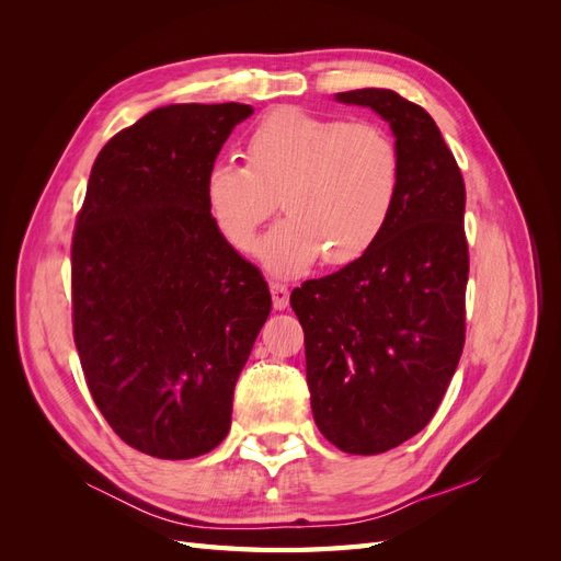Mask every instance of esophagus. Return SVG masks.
I'll return each mask as SVG.
<instances>
[{"instance_id": "obj_1", "label": "esophagus", "mask_w": 561, "mask_h": 561, "mask_svg": "<svg viewBox=\"0 0 561 561\" xmlns=\"http://www.w3.org/2000/svg\"><path fill=\"white\" fill-rule=\"evenodd\" d=\"M271 297H274V309L283 311L287 307V301H290V290H287L285 283L271 280Z\"/></svg>"}]
</instances>
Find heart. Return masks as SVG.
<instances>
[{"label": "heart", "instance_id": "obj_1", "mask_svg": "<svg viewBox=\"0 0 561 561\" xmlns=\"http://www.w3.org/2000/svg\"><path fill=\"white\" fill-rule=\"evenodd\" d=\"M245 161L210 163L203 194L217 231L248 250L278 206L287 215L257 245L274 274H299L320 257L346 266L377 245L396 210L402 157L377 124L297 107L266 114L245 142Z\"/></svg>", "mask_w": 561, "mask_h": 561}]
</instances>
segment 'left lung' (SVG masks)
<instances>
[{
  "label": "left lung",
  "instance_id": "1",
  "mask_svg": "<svg viewBox=\"0 0 561 561\" xmlns=\"http://www.w3.org/2000/svg\"><path fill=\"white\" fill-rule=\"evenodd\" d=\"M396 135L402 186L358 262L290 295L304 328L318 431L346 454H381L426 428L466 342V186L433 116L388 89L336 93Z\"/></svg>",
  "mask_w": 561,
  "mask_h": 561
}]
</instances>
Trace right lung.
Segmentation results:
<instances>
[{
	"mask_svg": "<svg viewBox=\"0 0 561 561\" xmlns=\"http://www.w3.org/2000/svg\"><path fill=\"white\" fill-rule=\"evenodd\" d=\"M250 105H168L100 151L72 239L75 344L126 445L208 454L271 311L268 285L217 231L203 180Z\"/></svg>",
	"mask_w": 561,
	"mask_h": 561,
	"instance_id": "add662e5",
	"label": "right lung"
}]
</instances>
